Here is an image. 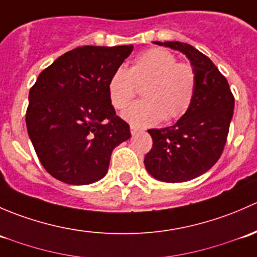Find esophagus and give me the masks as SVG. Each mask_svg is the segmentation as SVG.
<instances>
[{"label": "esophagus", "instance_id": "34e87169", "mask_svg": "<svg viewBox=\"0 0 257 257\" xmlns=\"http://www.w3.org/2000/svg\"><path fill=\"white\" fill-rule=\"evenodd\" d=\"M139 131H141V129L137 128V126L131 125V133H132V136H136V134H138Z\"/></svg>", "mask_w": 257, "mask_h": 257}]
</instances>
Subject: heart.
I'll list each match as a JSON object with an SVG mask.
<instances>
[{"mask_svg": "<svg viewBox=\"0 0 257 257\" xmlns=\"http://www.w3.org/2000/svg\"><path fill=\"white\" fill-rule=\"evenodd\" d=\"M144 99L133 103L121 116L134 126H150L163 119L173 120L186 113L195 93L193 67L178 62L172 52L152 48L134 58L131 68L119 66L107 84L108 98L115 109H123L136 95V84H143Z\"/></svg>", "mask_w": 257, "mask_h": 257, "instance_id": "1", "label": "heart"}]
</instances>
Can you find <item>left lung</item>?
<instances>
[{
	"instance_id": "8db88e82",
	"label": "left lung",
	"mask_w": 257,
	"mask_h": 257,
	"mask_svg": "<svg viewBox=\"0 0 257 257\" xmlns=\"http://www.w3.org/2000/svg\"><path fill=\"white\" fill-rule=\"evenodd\" d=\"M185 54L195 71L194 99L172 126L149 129L153 148L144 158L145 169L165 183L200 177L219 160L229 133L235 99L229 83L210 58L183 42H154Z\"/></svg>"
}]
</instances>
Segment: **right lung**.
Wrapping results in <instances>:
<instances>
[{
    "mask_svg": "<svg viewBox=\"0 0 257 257\" xmlns=\"http://www.w3.org/2000/svg\"><path fill=\"white\" fill-rule=\"evenodd\" d=\"M133 48H74L41 72L31 88L28 136L53 178L72 185L100 180L114 148L131 138L128 123L110 104L107 84Z\"/></svg>",
    "mask_w": 257,
    "mask_h": 257,
    "instance_id": "add662e5",
    "label": "right lung"
}]
</instances>
